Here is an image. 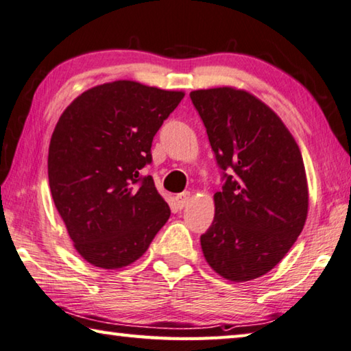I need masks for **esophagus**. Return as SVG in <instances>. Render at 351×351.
Instances as JSON below:
<instances>
[{"mask_svg": "<svg viewBox=\"0 0 351 351\" xmlns=\"http://www.w3.org/2000/svg\"><path fill=\"white\" fill-rule=\"evenodd\" d=\"M190 197H192V193L190 192H184V193H181V195H178L176 196V204H178V207L180 208H184L189 204V201H190Z\"/></svg>", "mask_w": 351, "mask_h": 351, "instance_id": "obj_1", "label": "esophagus"}]
</instances>
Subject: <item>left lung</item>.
Masks as SVG:
<instances>
[{"mask_svg":"<svg viewBox=\"0 0 351 351\" xmlns=\"http://www.w3.org/2000/svg\"><path fill=\"white\" fill-rule=\"evenodd\" d=\"M224 175L215 218L201 237L219 276L245 282L281 263L308 213L307 175L282 119L250 92L224 86L190 92Z\"/></svg>","mask_w":351,"mask_h":351,"instance_id":"obj_1","label":"left lung"}]
</instances>
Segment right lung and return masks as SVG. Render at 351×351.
<instances>
[{
  "mask_svg": "<svg viewBox=\"0 0 351 351\" xmlns=\"http://www.w3.org/2000/svg\"><path fill=\"white\" fill-rule=\"evenodd\" d=\"M182 90L118 80L82 92L61 113L49 145L50 192L75 250L99 269L147 252L170 218L152 176V141Z\"/></svg>",
  "mask_w": 351,
  "mask_h": 351,
  "instance_id": "1",
  "label": "right lung"
}]
</instances>
